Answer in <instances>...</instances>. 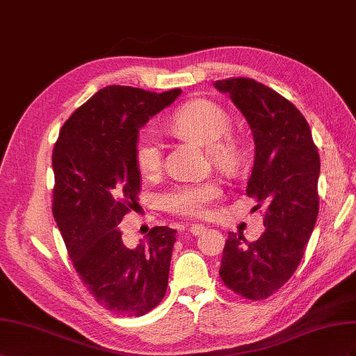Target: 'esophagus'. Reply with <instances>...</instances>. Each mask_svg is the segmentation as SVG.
I'll return each instance as SVG.
<instances>
[{
	"label": "esophagus",
	"mask_w": 356,
	"mask_h": 356,
	"mask_svg": "<svg viewBox=\"0 0 356 356\" xmlns=\"http://www.w3.org/2000/svg\"><path fill=\"white\" fill-rule=\"evenodd\" d=\"M204 229H206V227L202 225V223H192V225L189 227V231H191L192 236H198Z\"/></svg>",
	"instance_id": "1"
}]
</instances>
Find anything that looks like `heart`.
<instances>
[{
  "mask_svg": "<svg viewBox=\"0 0 356 356\" xmlns=\"http://www.w3.org/2000/svg\"><path fill=\"white\" fill-rule=\"evenodd\" d=\"M229 125L231 119L227 111L207 99L191 101L170 119L172 129L210 149V155L220 165H232L238 158L236 145L223 140ZM134 158L138 171L145 177H154L161 171L162 145L152 129L140 136ZM220 194L222 188L215 180L177 185L162 195V206L175 215L195 218L207 213L211 202Z\"/></svg>",
  "mask_w": 356,
  "mask_h": 356,
  "instance_id": "1",
  "label": "heart"
}]
</instances>
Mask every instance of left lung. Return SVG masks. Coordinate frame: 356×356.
Returning <instances> with one entry per match:
<instances>
[{
  "instance_id": "1",
  "label": "left lung",
  "mask_w": 356,
  "mask_h": 356,
  "mask_svg": "<svg viewBox=\"0 0 356 356\" xmlns=\"http://www.w3.org/2000/svg\"><path fill=\"white\" fill-rule=\"evenodd\" d=\"M213 85L229 95L252 129L255 159L246 192L266 204V231L257 241L229 232L219 274L238 296L264 300L301 262L318 219L321 159L307 120L276 90L243 77Z\"/></svg>"
}]
</instances>
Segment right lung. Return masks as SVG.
<instances>
[{"instance_id":"obj_1","label":"right lung","mask_w":356,"mask_h":356,"mask_svg":"<svg viewBox=\"0 0 356 356\" xmlns=\"http://www.w3.org/2000/svg\"><path fill=\"white\" fill-rule=\"evenodd\" d=\"M180 94L99 89L70 116L54 149L52 210L68 255L101 306L125 316L155 309L168 286L177 231L155 227L128 248L118 225L138 207V131Z\"/></svg>"}]
</instances>
